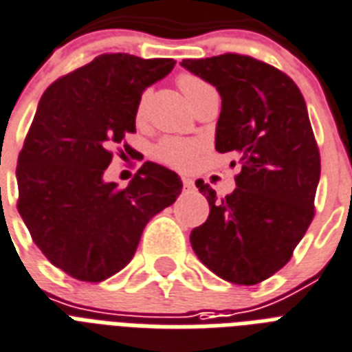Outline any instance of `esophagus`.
I'll list each match as a JSON object with an SVG mask.
<instances>
[{
	"instance_id": "34e87169",
	"label": "esophagus",
	"mask_w": 352,
	"mask_h": 352,
	"mask_svg": "<svg viewBox=\"0 0 352 352\" xmlns=\"http://www.w3.org/2000/svg\"><path fill=\"white\" fill-rule=\"evenodd\" d=\"M182 184H184L185 189H192V187H195V182H192V178H189V176H184V178H182Z\"/></svg>"
}]
</instances>
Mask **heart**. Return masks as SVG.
<instances>
[{"label": "heart", "mask_w": 352, "mask_h": 352, "mask_svg": "<svg viewBox=\"0 0 352 352\" xmlns=\"http://www.w3.org/2000/svg\"><path fill=\"white\" fill-rule=\"evenodd\" d=\"M179 88L185 94V97L189 99L192 106L204 97V95L214 91L211 84H207L204 78L196 77L192 73H184L178 78ZM146 99L148 94H143L139 97L138 102V117H143L146 108ZM200 152V145L195 141H187V139H178V138H165L154 148V156L165 165H170L174 168H189L192 167V163L196 162V156Z\"/></svg>", "instance_id": "obj_1"}]
</instances>
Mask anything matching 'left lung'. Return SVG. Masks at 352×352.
I'll return each instance as SVG.
<instances>
[{
    "label": "left lung",
    "mask_w": 352,
    "mask_h": 352,
    "mask_svg": "<svg viewBox=\"0 0 352 352\" xmlns=\"http://www.w3.org/2000/svg\"><path fill=\"white\" fill-rule=\"evenodd\" d=\"M182 65L219 89L214 148L235 152L242 163L226 198L196 182L209 217L190 231V246L224 280L257 285L290 261L314 219L321 162L307 104L288 75L246 54Z\"/></svg>",
    "instance_id": "left-lung-1"
}]
</instances>
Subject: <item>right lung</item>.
<instances>
[{
    "label": "right lung",
    "mask_w": 352,
    "mask_h": 352,
    "mask_svg": "<svg viewBox=\"0 0 352 352\" xmlns=\"http://www.w3.org/2000/svg\"><path fill=\"white\" fill-rule=\"evenodd\" d=\"M174 64L100 54L60 77L38 102L16 167L18 211L49 263L75 279L100 283L124 268L148 220L182 192L178 174L152 162L124 189L102 179L111 146L135 132L139 97Z\"/></svg>",
    "instance_id": "1"
}]
</instances>
